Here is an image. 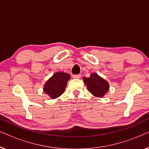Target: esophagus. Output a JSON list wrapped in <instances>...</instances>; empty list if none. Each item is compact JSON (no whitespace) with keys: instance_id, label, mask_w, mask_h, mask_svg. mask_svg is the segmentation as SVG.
<instances>
[{"instance_id":"34e87169","label":"esophagus","mask_w":149,"mask_h":149,"mask_svg":"<svg viewBox=\"0 0 149 149\" xmlns=\"http://www.w3.org/2000/svg\"><path fill=\"white\" fill-rule=\"evenodd\" d=\"M72 78L73 79H79V78H81V75L80 74H73Z\"/></svg>"}]
</instances>
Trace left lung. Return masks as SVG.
Wrapping results in <instances>:
<instances>
[{"instance_id": "left-lung-1", "label": "left lung", "mask_w": 149, "mask_h": 149, "mask_svg": "<svg viewBox=\"0 0 149 149\" xmlns=\"http://www.w3.org/2000/svg\"><path fill=\"white\" fill-rule=\"evenodd\" d=\"M83 81L88 91L94 96L102 97L109 91V83L95 73H92L89 78L84 77Z\"/></svg>"}]
</instances>
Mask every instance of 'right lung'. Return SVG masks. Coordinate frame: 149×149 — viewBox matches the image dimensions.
Here are the masks:
<instances>
[{
	"label": "right lung",
	"mask_w": 149,
	"mask_h": 149,
	"mask_svg": "<svg viewBox=\"0 0 149 149\" xmlns=\"http://www.w3.org/2000/svg\"><path fill=\"white\" fill-rule=\"evenodd\" d=\"M70 78V75L67 73H56L47 81L43 88L44 92L49 95L51 98H57L64 92L65 87Z\"/></svg>",
	"instance_id": "right-lung-1"
}]
</instances>
